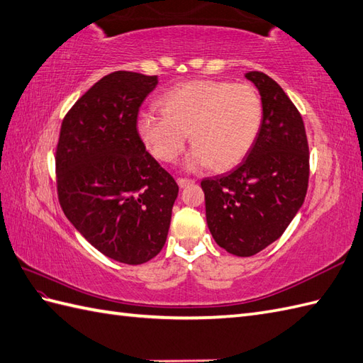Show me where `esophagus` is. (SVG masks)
Wrapping results in <instances>:
<instances>
[{
	"instance_id": "1",
	"label": "esophagus",
	"mask_w": 363,
	"mask_h": 363,
	"mask_svg": "<svg viewBox=\"0 0 363 363\" xmlns=\"http://www.w3.org/2000/svg\"><path fill=\"white\" fill-rule=\"evenodd\" d=\"M195 182V179H187V178H178V185L182 189V187H187V185Z\"/></svg>"
}]
</instances>
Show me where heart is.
I'll list each match as a JSON object with an SVG mask.
<instances>
[{"mask_svg":"<svg viewBox=\"0 0 363 363\" xmlns=\"http://www.w3.org/2000/svg\"><path fill=\"white\" fill-rule=\"evenodd\" d=\"M159 108L143 111L138 131L159 161L172 162L190 140L189 170L233 167L247 155L263 121V104L250 83L193 80L168 89Z\"/></svg>","mask_w":363,"mask_h":363,"instance_id":"1","label":"heart"}]
</instances>
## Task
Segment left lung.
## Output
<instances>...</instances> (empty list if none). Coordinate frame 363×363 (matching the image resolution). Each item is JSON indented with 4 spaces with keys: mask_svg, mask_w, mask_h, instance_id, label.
<instances>
[{
    "mask_svg": "<svg viewBox=\"0 0 363 363\" xmlns=\"http://www.w3.org/2000/svg\"><path fill=\"white\" fill-rule=\"evenodd\" d=\"M258 88L263 121L246 159L229 173L201 181L213 240L237 257H252L281 237L306 196L309 147L298 109L278 83L246 72Z\"/></svg>",
    "mask_w": 363,
    "mask_h": 363,
    "instance_id": "8db88e82",
    "label": "left lung"
}]
</instances>
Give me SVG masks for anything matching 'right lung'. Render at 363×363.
Wrapping results in <instances>:
<instances>
[{
    "instance_id": "right-lung-1",
    "label": "right lung",
    "mask_w": 363,
    "mask_h": 363,
    "mask_svg": "<svg viewBox=\"0 0 363 363\" xmlns=\"http://www.w3.org/2000/svg\"><path fill=\"white\" fill-rule=\"evenodd\" d=\"M156 85V75H105L67 111L55 150L63 213L99 252L125 264L162 250L179 191L138 131L139 108Z\"/></svg>"
}]
</instances>
